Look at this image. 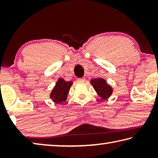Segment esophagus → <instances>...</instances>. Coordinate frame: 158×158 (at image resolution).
I'll return each instance as SVG.
<instances>
[{
	"instance_id": "obj_1",
	"label": "esophagus",
	"mask_w": 158,
	"mask_h": 158,
	"mask_svg": "<svg viewBox=\"0 0 158 158\" xmlns=\"http://www.w3.org/2000/svg\"><path fill=\"white\" fill-rule=\"evenodd\" d=\"M85 81V78H81V79H79L77 80V81L79 82V83H83Z\"/></svg>"
}]
</instances>
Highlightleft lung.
Segmentation results:
<instances>
[{
    "instance_id": "8db88e82",
    "label": "left lung",
    "mask_w": 158,
    "mask_h": 158,
    "mask_svg": "<svg viewBox=\"0 0 158 158\" xmlns=\"http://www.w3.org/2000/svg\"><path fill=\"white\" fill-rule=\"evenodd\" d=\"M90 83L98 95L102 100H106L112 95L113 88L107 84L105 79L102 78L93 79L90 80Z\"/></svg>"
}]
</instances>
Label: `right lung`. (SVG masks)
Listing matches in <instances>:
<instances>
[{"label": "right lung", "mask_w": 158, "mask_h": 158, "mask_svg": "<svg viewBox=\"0 0 158 158\" xmlns=\"http://www.w3.org/2000/svg\"><path fill=\"white\" fill-rule=\"evenodd\" d=\"M73 84V81H67L63 78H59L51 91L49 98L56 104H60L63 102H65L69 90Z\"/></svg>", "instance_id": "1"}]
</instances>
